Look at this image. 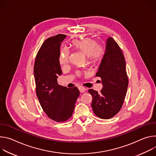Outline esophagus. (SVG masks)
<instances>
[{"label":"esophagus","mask_w":156,"mask_h":156,"mask_svg":"<svg viewBox=\"0 0 156 156\" xmlns=\"http://www.w3.org/2000/svg\"><path fill=\"white\" fill-rule=\"evenodd\" d=\"M79 89L81 93H83L86 90V89L84 87H83V86H80V87H79Z\"/></svg>","instance_id":"34e87169"}]
</instances>
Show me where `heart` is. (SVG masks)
I'll use <instances>...</instances> for the list:
<instances>
[{
  "label": "heart",
  "instance_id": "obj_1",
  "mask_svg": "<svg viewBox=\"0 0 156 156\" xmlns=\"http://www.w3.org/2000/svg\"><path fill=\"white\" fill-rule=\"evenodd\" d=\"M73 47L79 51L85 56L89 62L97 64L103 59L105 53V48L103 44H97V41L91 38H86L81 40H74L72 42ZM69 53L66 48L61 50L59 55L61 64H66L69 62Z\"/></svg>",
  "mask_w": 156,
  "mask_h": 156
}]
</instances>
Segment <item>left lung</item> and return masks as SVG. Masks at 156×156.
<instances>
[{
    "mask_svg": "<svg viewBox=\"0 0 156 156\" xmlns=\"http://www.w3.org/2000/svg\"><path fill=\"white\" fill-rule=\"evenodd\" d=\"M96 76L101 79L103 85L100 93L93 89L92 108L94 113L102 119H109L122 108L128 86L125 57L113 38H107L105 53Z\"/></svg>",
    "mask_w": 156,
    "mask_h": 156,
    "instance_id": "left-lung-1",
    "label": "left lung"
}]
</instances>
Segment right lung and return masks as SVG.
I'll use <instances>...</instances> for the list:
<instances>
[{
  "label": "right lung",
  "mask_w": 156,
  "mask_h": 156,
  "mask_svg": "<svg viewBox=\"0 0 156 156\" xmlns=\"http://www.w3.org/2000/svg\"><path fill=\"white\" fill-rule=\"evenodd\" d=\"M65 34L46 40L39 49L34 65L36 93L48 116L57 122H66L73 113L80 92L76 87L68 89L58 83L62 74L59 63L60 46Z\"/></svg>",
  "instance_id": "1"
}]
</instances>
